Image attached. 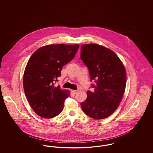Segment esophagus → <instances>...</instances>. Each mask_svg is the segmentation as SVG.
<instances>
[{
  "label": "esophagus",
  "instance_id": "1",
  "mask_svg": "<svg viewBox=\"0 0 153 153\" xmlns=\"http://www.w3.org/2000/svg\"><path fill=\"white\" fill-rule=\"evenodd\" d=\"M71 92L73 93V94H76L78 92L77 90H71Z\"/></svg>",
  "mask_w": 153,
  "mask_h": 153
}]
</instances>
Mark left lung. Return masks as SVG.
Here are the masks:
<instances>
[{"mask_svg": "<svg viewBox=\"0 0 153 153\" xmlns=\"http://www.w3.org/2000/svg\"><path fill=\"white\" fill-rule=\"evenodd\" d=\"M80 58L89 70L91 81L96 84L92 92L81 102L83 112L94 119L110 116L117 109L123 96L126 73L117 54L97 44H84L81 47Z\"/></svg>", "mask_w": 153, "mask_h": 153, "instance_id": "1", "label": "left lung"}]
</instances>
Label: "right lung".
Instances as JSON below:
<instances>
[{
    "mask_svg": "<svg viewBox=\"0 0 153 153\" xmlns=\"http://www.w3.org/2000/svg\"><path fill=\"white\" fill-rule=\"evenodd\" d=\"M79 45H49L35 51L23 75L25 94L30 105L39 117L52 118L64 108L70 92L54 86L64 66L73 59Z\"/></svg>",
    "mask_w": 153,
    "mask_h": 153,
    "instance_id": "add662e5",
    "label": "right lung"
}]
</instances>
